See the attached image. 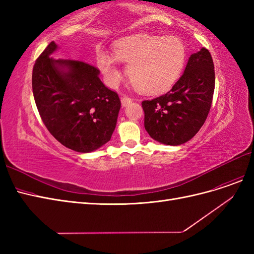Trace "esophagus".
<instances>
[{
    "label": "esophagus",
    "mask_w": 254,
    "mask_h": 254,
    "mask_svg": "<svg viewBox=\"0 0 254 254\" xmlns=\"http://www.w3.org/2000/svg\"><path fill=\"white\" fill-rule=\"evenodd\" d=\"M121 102H122V106H123V107H125V106H127V105H129L130 103H131V102H132V99L130 98L129 96L123 95V96H122V98H121Z\"/></svg>",
    "instance_id": "obj_1"
}]
</instances>
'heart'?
I'll use <instances>...</instances> for the list:
<instances>
[{"label":"heart","instance_id":"1","mask_svg":"<svg viewBox=\"0 0 254 254\" xmlns=\"http://www.w3.org/2000/svg\"><path fill=\"white\" fill-rule=\"evenodd\" d=\"M114 55L99 49L97 64L106 82L118 86L122 77L119 61L128 64L133 86L145 94H159L179 79L187 60V48L176 36L135 35L115 42Z\"/></svg>","mask_w":254,"mask_h":254}]
</instances>
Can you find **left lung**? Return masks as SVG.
I'll return each mask as SVG.
<instances>
[{
	"instance_id": "obj_1",
	"label": "left lung",
	"mask_w": 254,
	"mask_h": 254,
	"mask_svg": "<svg viewBox=\"0 0 254 254\" xmlns=\"http://www.w3.org/2000/svg\"><path fill=\"white\" fill-rule=\"evenodd\" d=\"M214 88L213 59L202 48L191 54L184 73L171 91L142 102L146 131L153 140L166 145L190 141L207 118Z\"/></svg>"
}]
</instances>
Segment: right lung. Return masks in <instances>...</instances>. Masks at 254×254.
<instances>
[{"label": "right lung", "instance_id": "right-lung-1", "mask_svg": "<svg viewBox=\"0 0 254 254\" xmlns=\"http://www.w3.org/2000/svg\"><path fill=\"white\" fill-rule=\"evenodd\" d=\"M52 41L33 67L37 109L50 133L78 152L96 150L109 142L117 125L121 101L99 79V70L80 60L53 59Z\"/></svg>", "mask_w": 254, "mask_h": 254}]
</instances>
